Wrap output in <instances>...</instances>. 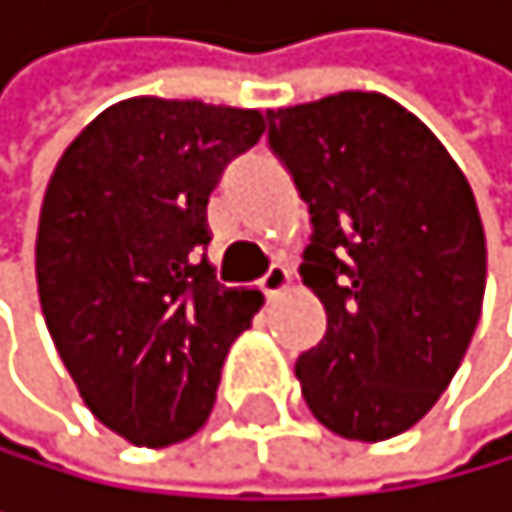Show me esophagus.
<instances>
[{"mask_svg": "<svg viewBox=\"0 0 512 512\" xmlns=\"http://www.w3.org/2000/svg\"><path fill=\"white\" fill-rule=\"evenodd\" d=\"M291 285V272L282 266V262H272L269 272L259 278V288H262V295L266 298H275V295H282V291Z\"/></svg>", "mask_w": 512, "mask_h": 512, "instance_id": "34e87169", "label": "esophagus"}]
</instances>
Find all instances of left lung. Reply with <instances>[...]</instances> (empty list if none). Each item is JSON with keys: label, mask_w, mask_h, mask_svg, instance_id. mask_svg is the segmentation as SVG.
<instances>
[{"label": "left lung", "mask_w": 512, "mask_h": 512, "mask_svg": "<svg viewBox=\"0 0 512 512\" xmlns=\"http://www.w3.org/2000/svg\"><path fill=\"white\" fill-rule=\"evenodd\" d=\"M266 118L314 227L301 278L327 311L295 365L301 394L336 436L391 439L426 417L475 336L487 278L475 195L388 95L340 92Z\"/></svg>", "instance_id": "obj_1"}]
</instances>
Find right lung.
Returning <instances> with one entry per match:
<instances>
[{"mask_svg":"<svg viewBox=\"0 0 512 512\" xmlns=\"http://www.w3.org/2000/svg\"><path fill=\"white\" fill-rule=\"evenodd\" d=\"M262 131L253 108L140 95L105 108L50 176L37 224L47 330L82 401L134 446L205 426L227 349L262 304L205 259L208 195Z\"/></svg>","mask_w":512,"mask_h":512,"instance_id":"1","label":"right lung"}]
</instances>
